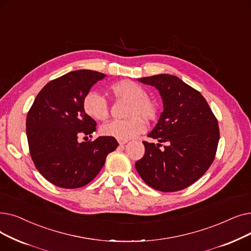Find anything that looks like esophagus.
Returning a JSON list of instances; mask_svg holds the SVG:
<instances>
[{"mask_svg": "<svg viewBox=\"0 0 251 251\" xmlns=\"http://www.w3.org/2000/svg\"><path fill=\"white\" fill-rule=\"evenodd\" d=\"M126 142H127L126 140H118V143H119V145H125Z\"/></svg>", "mask_w": 251, "mask_h": 251, "instance_id": "obj_1", "label": "esophagus"}]
</instances>
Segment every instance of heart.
I'll list each match as a JSON object with an SVG mask.
<instances>
[{
    "label": "heart",
    "mask_w": 251,
    "mask_h": 251,
    "mask_svg": "<svg viewBox=\"0 0 251 251\" xmlns=\"http://www.w3.org/2000/svg\"><path fill=\"white\" fill-rule=\"evenodd\" d=\"M115 99L127 100L126 119L111 121L101 126V134L118 140L132 139L145 129V122L156 118L158 107L156 102L147 96L146 90L138 82L124 79L109 88ZM85 112L95 121H105L109 116V103L97 92H89L82 100Z\"/></svg>",
    "instance_id": "heart-1"
}]
</instances>
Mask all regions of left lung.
<instances>
[{
  "label": "left lung",
  "mask_w": 251,
  "mask_h": 251,
  "mask_svg": "<svg viewBox=\"0 0 251 251\" xmlns=\"http://www.w3.org/2000/svg\"><path fill=\"white\" fill-rule=\"evenodd\" d=\"M138 80L159 91L163 111L148 135L159 143L143 141L145 154L135 164L137 172L155 190L181 191L199 180L214 160L220 140L218 119L204 97L175 75ZM161 142L168 143L164 150L160 149Z\"/></svg>",
  "instance_id": "8db88e82"
}]
</instances>
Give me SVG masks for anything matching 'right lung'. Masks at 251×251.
<instances>
[{
  "label": "right lung",
  "instance_id": "obj_1",
  "mask_svg": "<svg viewBox=\"0 0 251 251\" xmlns=\"http://www.w3.org/2000/svg\"><path fill=\"white\" fill-rule=\"evenodd\" d=\"M106 75L75 70L48 82L35 97L26 117L31 159L40 174L53 185L75 189L94 180L107 155L118 143L113 137L78 142L96 130V122L83 110L82 100Z\"/></svg>",
  "mask_w": 251,
  "mask_h": 251
}]
</instances>
